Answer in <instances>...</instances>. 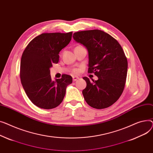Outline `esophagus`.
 Masks as SVG:
<instances>
[{
	"mask_svg": "<svg viewBox=\"0 0 153 153\" xmlns=\"http://www.w3.org/2000/svg\"><path fill=\"white\" fill-rule=\"evenodd\" d=\"M78 79H79V78L77 77V76H74L73 77V81H74V82H75V81L78 80Z\"/></svg>",
	"mask_w": 153,
	"mask_h": 153,
	"instance_id": "1",
	"label": "esophagus"
}]
</instances>
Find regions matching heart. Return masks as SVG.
Returning a JSON list of instances; mask_svg holds the SVG:
<instances>
[{
    "label": "heart",
    "instance_id": "b5f03b06",
    "mask_svg": "<svg viewBox=\"0 0 153 153\" xmlns=\"http://www.w3.org/2000/svg\"><path fill=\"white\" fill-rule=\"evenodd\" d=\"M74 71L75 73H77V72H78V70H76V69H75V70H74Z\"/></svg>",
    "mask_w": 153,
    "mask_h": 153
}]
</instances>
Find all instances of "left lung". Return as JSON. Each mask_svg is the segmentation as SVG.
Wrapping results in <instances>:
<instances>
[{"label":"left lung","instance_id":"obj_1","mask_svg":"<svg viewBox=\"0 0 153 153\" xmlns=\"http://www.w3.org/2000/svg\"><path fill=\"white\" fill-rule=\"evenodd\" d=\"M74 39L88 52V72L94 73L97 80L86 81L82 93L87 104L93 108H107L123 93L126 82L128 62L118 41L105 32L93 30L75 33Z\"/></svg>","mask_w":153,"mask_h":153}]
</instances>
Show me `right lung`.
<instances>
[{"instance_id":"1","label":"right lung","mask_w":153,"mask_h":153,"mask_svg":"<svg viewBox=\"0 0 153 153\" xmlns=\"http://www.w3.org/2000/svg\"><path fill=\"white\" fill-rule=\"evenodd\" d=\"M72 32L42 33L31 40L25 48L20 62V79L30 101L40 108L51 109L64 100L67 86L72 77L64 74L52 81L50 68L57 64L59 53L71 39Z\"/></svg>"}]
</instances>
